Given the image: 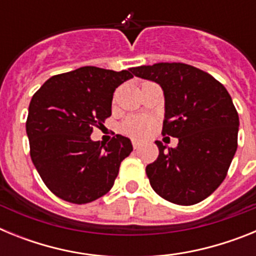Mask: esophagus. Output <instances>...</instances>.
<instances>
[{
  "mask_svg": "<svg viewBox=\"0 0 256 256\" xmlns=\"http://www.w3.org/2000/svg\"><path fill=\"white\" fill-rule=\"evenodd\" d=\"M132 144H133V148H140V142L137 141V140H133Z\"/></svg>",
  "mask_w": 256,
  "mask_h": 256,
  "instance_id": "obj_1",
  "label": "esophagus"
}]
</instances>
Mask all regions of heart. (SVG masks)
<instances>
[{
    "mask_svg": "<svg viewBox=\"0 0 256 256\" xmlns=\"http://www.w3.org/2000/svg\"><path fill=\"white\" fill-rule=\"evenodd\" d=\"M155 122L148 116H132L128 118L122 126V130L126 134L133 138H144L154 130Z\"/></svg>",
    "mask_w": 256,
    "mask_h": 256,
    "instance_id": "1",
    "label": "heart"
}]
</instances>
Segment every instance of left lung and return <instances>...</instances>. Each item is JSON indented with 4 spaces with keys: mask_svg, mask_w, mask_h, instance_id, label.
Here are the masks:
<instances>
[{
    "mask_svg": "<svg viewBox=\"0 0 256 256\" xmlns=\"http://www.w3.org/2000/svg\"><path fill=\"white\" fill-rule=\"evenodd\" d=\"M132 73L162 88V134L178 138L174 148L155 142L159 156L146 166L151 187L173 204H198L220 186L236 154L240 122L232 98L210 74L182 62L144 65Z\"/></svg>",
    "mask_w": 256,
    "mask_h": 256,
    "instance_id": "left-lung-1",
    "label": "left lung"
}]
</instances>
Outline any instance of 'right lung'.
<instances>
[{
	"label": "right lung",
	"instance_id": "right-lung-1",
	"mask_svg": "<svg viewBox=\"0 0 256 256\" xmlns=\"http://www.w3.org/2000/svg\"><path fill=\"white\" fill-rule=\"evenodd\" d=\"M130 78L132 69L83 66L51 76L33 94L26 124L30 158L58 198L87 204L112 190L132 142L116 134L105 144L90 136L112 115L115 88Z\"/></svg>",
	"mask_w": 256,
	"mask_h": 256
}]
</instances>
